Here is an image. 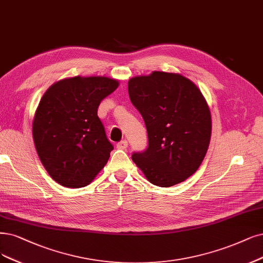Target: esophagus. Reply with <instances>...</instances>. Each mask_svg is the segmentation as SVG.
Listing matches in <instances>:
<instances>
[{
  "label": "esophagus",
  "mask_w": 263,
  "mask_h": 263,
  "mask_svg": "<svg viewBox=\"0 0 263 263\" xmlns=\"http://www.w3.org/2000/svg\"><path fill=\"white\" fill-rule=\"evenodd\" d=\"M117 147L120 148V149H125L126 147H128V141H126V140L120 141L118 144H117Z\"/></svg>",
  "instance_id": "obj_1"
}]
</instances>
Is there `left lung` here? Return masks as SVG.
<instances>
[{
  "label": "left lung",
  "mask_w": 263,
  "mask_h": 263,
  "mask_svg": "<svg viewBox=\"0 0 263 263\" xmlns=\"http://www.w3.org/2000/svg\"><path fill=\"white\" fill-rule=\"evenodd\" d=\"M146 125L148 147L132 160L154 185L169 187L199 168L211 137V115L200 90L179 73L154 71L128 82Z\"/></svg>",
  "instance_id": "left-lung-1"
}]
</instances>
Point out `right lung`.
Instances as JSON below:
<instances>
[{"label": "right lung", "mask_w": 263, "mask_h": 263, "mask_svg": "<svg viewBox=\"0 0 263 263\" xmlns=\"http://www.w3.org/2000/svg\"><path fill=\"white\" fill-rule=\"evenodd\" d=\"M119 82L107 77H73L54 83L34 114L32 135L42 164L65 187L90 184L110 157L97 108Z\"/></svg>", "instance_id": "obj_1"}]
</instances>
